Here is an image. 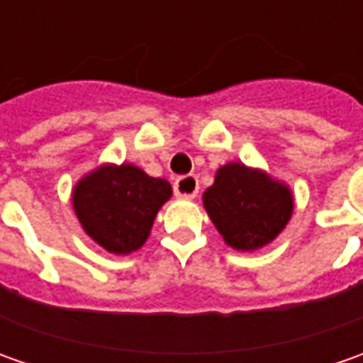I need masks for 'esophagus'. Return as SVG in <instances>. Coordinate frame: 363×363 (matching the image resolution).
Masks as SVG:
<instances>
[{
    "instance_id": "1",
    "label": "esophagus",
    "mask_w": 363,
    "mask_h": 363,
    "mask_svg": "<svg viewBox=\"0 0 363 363\" xmlns=\"http://www.w3.org/2000/svg\"><path fill=\"white\" fill-rule=\"evenodd\" d=\"M174 189L177 198H182V200H194L198 196V189H200L198 177L196 175H182V177L175 179Z\"/></svg>"
}]
</instances>
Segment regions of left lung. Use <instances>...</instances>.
<instances>
[{"label":"left lung","instance_id":"obj_1","mask_svg":"<svg viewBox=\"0 0 363 363\" xmlns=\"http://www.w3.org/2000/svg\"><path fill=\"white\" fill-rule=\"evenodd\" d=\"M202 202L224 242L240 252L271 244L285 230L295 208L285 182L242 161H230L218 169Z\"/></svg>","mask_w":363,"mask_h":363}]
</instances>
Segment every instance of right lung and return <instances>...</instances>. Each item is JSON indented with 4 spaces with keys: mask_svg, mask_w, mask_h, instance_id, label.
Returning a JSON list of instances; mask_svg holds the SVG:
<instances>
[{
    "mask_svg": "<svg viewBox=\"0 0 363 363\" xmlns=\"http://www.w3.org/2000/svg\"><path fill=\"white\" fill-rule=\"evenodd\" d=\"M172 184L133 163H103L72 188V208L86 236L111 255H131L147 242Z\"/></svg>",
    "mask_w": 363,
    "mask_h": 363,
    "instance_id": "obj_1",
    "label": "right lung"
}]
</instances>
